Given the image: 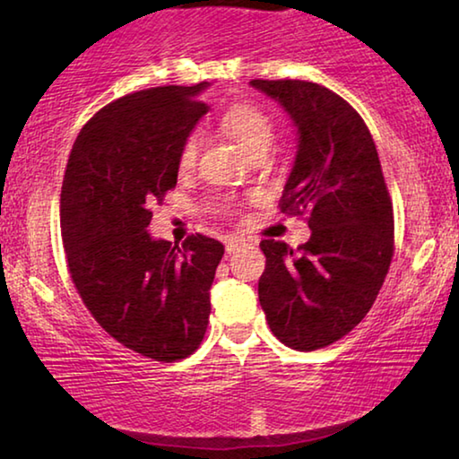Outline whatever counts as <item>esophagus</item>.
I'll return each instance as SVG.
<instances>
[{
  "instance_id": "obj_1",
  "label": "esophagus",
  "mask_w": 459,
  "mask_h": 459,
  "mask_svg": "<svg viewBox=\"0 0 459 459\" xmlns=\"http://www.w3.org/2000/svg\"><path fill=\"white\" fill-rule=\"evenodd\" d=\"M247 243H245V238H240V237H230V238H227V243H224V248H227V253L230 255V253H235V251H238L240 247H245Z\"/></svg>"
}]
</instances>
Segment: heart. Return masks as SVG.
Segmentation results:
<instances>
[{
    "label": "heart",
    "mask_w": 459,
    "mask_h": 459,
    "mask_svg": "<svg viewBox=\"0 0 459 459\" xmlns=\"http://www.w3.org/2000/svg\"><path fill=\"white\" fill-rule=\"evenodd\" d=\"M222 129L230 135L240 150L247 155L255 152H267L275 139V126L273 119L263 111V108L248 105V103H237L229 107L222 115ZM198 155V135L190 134L182 142L180 153H178V166L182 172L194 168Z\"/></svg>",
    "instance_id": "heart-1"
}]
</instances>
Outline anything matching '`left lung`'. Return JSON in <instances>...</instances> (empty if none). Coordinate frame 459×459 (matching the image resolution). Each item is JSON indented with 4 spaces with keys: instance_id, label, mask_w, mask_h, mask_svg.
<instances>
[{
    "instance_id": "obj_1",
    "label": "left lung",
    "mask_w": 459,
    "mask_h": 459,
    "mask_svg": "<svg viewBox=\"0 0 459 459\" xmlns=\"http://www.w3.org/2000/svg\"><path fill=\"white\" fill-rule=\"evenodd\" d=\"M298 127V155L279 208L307 214L312 237L291 248L261 240L259 301L271 332L309 352L346 336L375 304L394 251L393 202L377 145L356 108L306 81H251Z\"/></svg>"
}]
</instances>
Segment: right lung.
Wrapping results in <instances>:
<instances>
[{"label": "right lung", "instance_id": "add662e5", "mask_svg": "<svg viewBox=\"0 0 459 459\" xmlns=\"http://www.w3.org/2000/svg\"><path fill=\"white\" fill-rule=\"evenodd\" d=\"M208 82L131 92L81 129L60 192L68 273L92 317L123 346L174 362L200 346L224 255L196 232L178 247L147 232L178 182V153L208 111Z\"/></svg>", "mask_w": 459, "mask_h": 459}]
</instances>
